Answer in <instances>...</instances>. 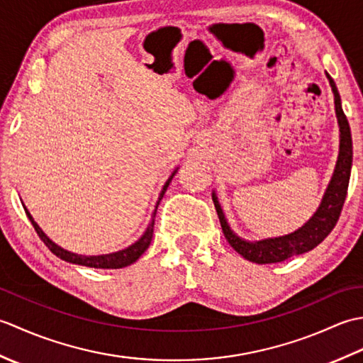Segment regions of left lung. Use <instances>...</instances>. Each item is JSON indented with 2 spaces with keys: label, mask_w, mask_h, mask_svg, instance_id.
Segmentation results:
<instances>
[{
  "label": "left lung",
  "mask_w": 363,
  "mask_h": 363,
  "mask_svg": "<svg viewBox=\"0 0 363 363\" xmlns=\"http://www.w3.org/2000/svg\"><path fill=\"white\" fill-rule=\"evenodd\" d=\"M326 76L334 91L335 113L338 126H340V152H338V160L334 169L333 179H330L326 194L323 196V201L318 207V211L313 213V217L293 234L250 243L242 240L240 237H237L233 230H230L225 215H223L221 206L218 204L217 196H215V194L212 196L226 240L238 254H240V256H243L246 260L254 262V264H277V262L287 260L293 256H298V254L313 250L315 246H318L330 234V230L334 229L338 218H340L350 186L352 165V138L350 123L342 109V99L340 95H338L335 82L328 73Z\"/></svg>",
  "instance_id": "left-lung-1"
}]
</instances>
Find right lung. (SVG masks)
I'll use <instances>...</instances> for the list:
<instances>
[{
    "label": "right lung",
    "instance_id": "right-lung-1",
    "mask_svg": "<svg viewBox=\"0 0 363 363\" xmlns=\"http://www.w3.org/2000/svg\"><path fill=\"white\" fill-rule=\"evenodd\" d=\"M176 173V172H174ZM174 173L168 177V181L165 182L164 189H162L160 191V196H159V201L156 204V211H154L152 213V220L150 223V226L146 228L145 234L138 238V240L130 245L129 248L123 250V251H118V252H112V254H104V256H78V254H73L70 251H65L60 248V246H57L56 243H52L48 237L45 235L43 230L38 228L37 223L34 221V218L30 217V213L28 212V209L25 207V212L28 215L29 221L33 223V226L35 229V233L38 234V237L42 238L43 243L48 246L50 251L52 254H56L57 257H60L65 262H70V264H76V265H82V267H90V268H123V267H128L130 264H134V262L142 256V254L146 251V248H148L151 240H152V233H154V218H156V212H157V206L160 203V199L164 198L165 195V190L168 189L169 182H172Z\"/></svg>",
    "mask_w": 363,
    "mask_h": 363
}]
</instances>
